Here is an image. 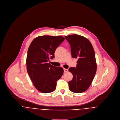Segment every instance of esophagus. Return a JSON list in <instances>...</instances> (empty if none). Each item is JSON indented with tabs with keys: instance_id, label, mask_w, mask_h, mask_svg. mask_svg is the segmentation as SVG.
I'll use <instances>...</instances> for the list:
<instances>
[{
	"instance_id": "obj_1",
	"label": "esophagus",
	"mask_w": 120,
	"mask_h": 120,
	"mask_svg": "<svg viewBox=\"0 0 120 120\" xmlns=\"http://www.w3.org/2000/svg\"><path fill=\"white\" fill-rule=\"evenodd\" d=\"M68 71V69L64 68V72H67Z\"/></svg>"
}]
</instances>
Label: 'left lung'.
I'll return each instance as SVG.
<instances>
[{
	"instance_id": "obj_1",
	"label": "left lung",
	"mask_w": 120,
	"mask_h": 120,
	"mask_svg": "<svg viewBox=\"0 0 120 120\" xmlns=\"http://www.w3.org/2000/svg\"><path fill=\"white\" fill-rule=\"evenodd\" d=\"M65 38L70 45L72 57L78 59L76 67L69 69L73 75L69 88L72 92L83 93L88 89L96 72L94 51L90 42L83 36L71 34Z\"/></svg>"
}]
</instances>
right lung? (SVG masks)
I'll use <instances>...</instances> for the list:
<instances>
[{
  "mask_svg": "<svg viewBox=\"0 0 120 120\" xmlns=\"http://www.w3.org/2000/svg\"><path fill=\"white\" fill-rule=\"evenodd\" d=\"M64 40L61 36H40L33 40L29 47L27 71L33 85L41 93L55 90L57 81L63 75L62 68L53 66L48 62L54 57L55 50Z\"/></svg>",
  "mask_w": 120,
  "mask_h": 120,
  "instance_id": "1",
  "label": "right lung"
}]
</instances>
